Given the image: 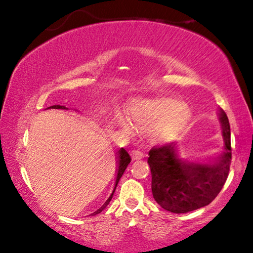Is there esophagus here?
<instances>
[{
	"label": "esophagus",
	"mask_w": 253,
	"mask_h": 253,
	"mask_svg": "<svg viewBox=\"0 0 253 253\" xmlns=\"http://www.w3.org/2000/svg\"><path fill=\"white\" fill-rule=\"evenodd\" d=\"M131 158H132V160H139V159L144 158V154L140 151H132L131 152Z\"/></svg>",
	"instance_id": "1"
}]
</instances>
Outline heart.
I'll return each mask as SVG.
<instances>
[{
  "instance_id": "heart-1",
  "label": "heart",
  "mask_w": 253,
  "mask_h": 253,
  "mask_svg": "<svg viewBox=\"0 0 253 253\" xmlns=\"http://www.w3.org/2000/svg\"><path fill=\"white\" fill-rule=\"evenodd\" d=\"M129 116L130 124L123 117L117 116V123L126 133H131V127L138 131L153 128L152 138L155 141H164L185 126L191 117V108L184 100L169 96L138 99L131 103Z\"/></svg>"
}]
</instances>
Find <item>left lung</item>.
<instances>
[{
  "instance_id": "obj_1",
  "label": "left lung",
  "mask_w": 253,
  "mask_h": 253,
  "mask_svg": "<svg viewBox=\"0 0 253 253\" xmlns=\"http://www.w3.org/2000/svg\"><path fill=\"white\" fill-rule=\"evenodd\" d=\"M224 141L223 152L211 162L178 157L176 144L153 147L147 162L152 175V193L159 205L171 213H188L212 203L223 188L231 162L230 126L226 113L219 112Z\"/></svg>"
}]
</instances>
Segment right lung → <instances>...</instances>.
Wrapping results in <instances>:
<instances>
[{
	"instance_id": "right-lung-1",
	"label": "right lung",
	"mask_w": 253,
	"mask_h": 253,
	"mask_svg": "<svg viewBox=\"0 0 253 253\" xmlns=\"http://www.w3.org/2000/svg\"><path fill=\"white\" fill-rule=\"evenodd\" d=\"M49 108H51V109H68L65 106H60V105L50 106V107H48L47 109H49ZM130 161H131V158H130L129 153H127V152L124 150V148H120L119 152H117V161H116L117 162V169H116L117 174H116V181H115V186H114V190H113L112 195H110L109 198L106 200V203L103 204V205L100 207L98 211H95L94 213H92L91 215H96V214H99L100 212H102V211L107 207V205H108V204L110 203V200H112V198H113L114 192H115L116 186H117V184H119V181L121 179V177H122V175L124 174V171H126V169L127 167V165L130 164Z\"/></svg>"
}]
</instances>
